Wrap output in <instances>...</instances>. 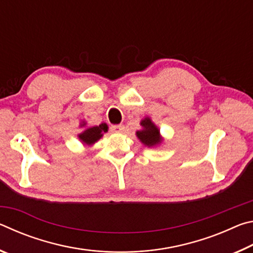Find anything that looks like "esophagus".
I'll return each instance as SVG.
<instances>
[{
    "label": "esophagus",
    "instance_id": "esophagus-1",
    "mask_svg": "<svg viewBox=\"0 0 253 253\" xmlns=\"http://www.w3.org/2000/svg\"><path fill=\"white\" fill-rule=\"evenodd\" d=\"M111 131H114V132H124L125 131V126L124 125H114V126H111Z\"/></svg>",
    "mask_w": 253,
    "mask_h": 253
}]
</instances>
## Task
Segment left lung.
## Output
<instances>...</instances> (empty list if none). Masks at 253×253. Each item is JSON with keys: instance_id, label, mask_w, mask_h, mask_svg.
Listing matches in <instances>:
<instances>
[{"instance_id": "obj_1", "label": "left lung", "mask_w": 253, "mask_h": 253, "mask_svg": "<svg viewBox=\"0 0 253 253\" xmlns=\"http://www.w3.org/2000/svg\"><path fill=\"white\" fill-rule=\"evenodd\" d=\"M140 126H142V129L136 131V136L145 146L149 148L157 147L164 142V137L161 135L160 128L155 125L151 117L147 116L143 118L140 121Z\"/></svg>"}]
</instances>
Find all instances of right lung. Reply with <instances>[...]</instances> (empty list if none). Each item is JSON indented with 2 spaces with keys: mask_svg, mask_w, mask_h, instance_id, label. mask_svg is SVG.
Instances as JSON below:
<instances>
[{
  "mask_svg": "<svg viewBox=\"0 0 253 253\" xmlns=\"http://www.w3.org/2000/svg\"><path fill=\"white\" fill-rule=\"evenodd\" d=\"M79 127H84V129L79 132L77 136H78L80 142L85 145V146H92L93 144L97 143L104 136L105 132L108 131V125L106 123H101L98 126L87 127V122L81 121Z\"/></svg>",
  "mask_w": 253,
  "mask_h": 253,
  "instance_id": "obj_1",
  "label": "right lung"
}]
</instances>
